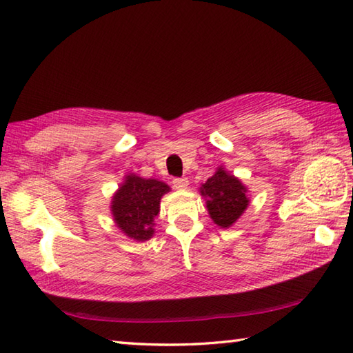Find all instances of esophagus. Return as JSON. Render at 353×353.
Listing matches in <instances>:
<instances>
[{
  "label": "esophagus",
  "instance_id": "esophagus-1",
  "mask_svg": "<svg viewBox=\"0 0 353 353\" xmlns=\"http://www.w3.org/2000/svg\"><path fill=\"white\" fill-rule=\"evenodd\" d=\"M190 185V181L186 177H174L172 179V186H174L176 190H186Z\"/></svg>",
  "mask_w": 353,
  "mask_h": 353
}]
</instances>
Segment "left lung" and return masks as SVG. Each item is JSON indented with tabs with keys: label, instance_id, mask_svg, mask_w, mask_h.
<instances>
[{
	"label": "left lung",
	"instance_id": "1",
	"mask_svg": "<svg viewBox=\"0 0 353 353\" xmlns=\"http://www.w3.org/2000/svg\"><path fill=\"white\" fill-rule=\"evenodd\" d=\"M200 194L206 200L211 219L223 229L230 228L249 206L245 186L221 167L200 186Z\"/></svg>",
	"mask_w": 353,
	"mask_h": 353
}]
</instances>
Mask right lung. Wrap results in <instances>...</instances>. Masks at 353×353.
I'll use <instances>...</instances> for the list:
<instances>
[{
	"instance_id": "1",
	"label": "right lung",
	"mask_w": 353,
	"mask_h": 353,
	"mask_svg": "<svg viewBox=\"0 0 353 353\" xmlns=\"http://www.w3.org/2000/svg\"><path fill=\"white\" fill-rule=\"evenodd\" d=\"M170 186L156 179L125 176L115 192L110 211L119 230L137 241H147L154 234V216L159 214L161 199Z\"/></svg>"
}]
</instances>
